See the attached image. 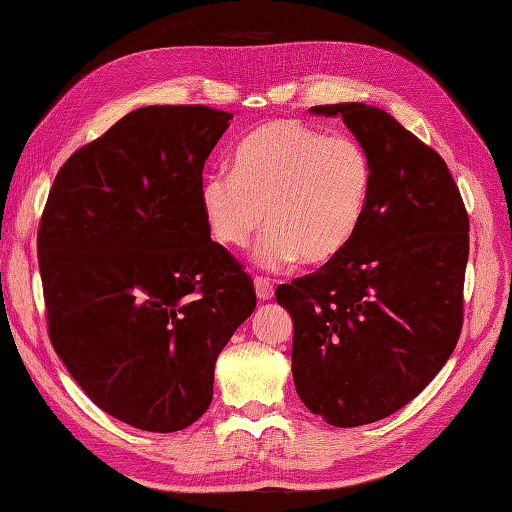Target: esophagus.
Returning <instances> with one entry per match:
<instances>
[{"label":"esophagus","mask_w":512,"mask_h":512,"mask_svg":"<svg viewBox=\"0 0 512 512\" xmlns=\"http://www.w3.org/2000/svg\"><path fill=\"white\" fill-rule=\"evenodd\" d=\"M254 289H256V296H258L260 302L274 298V285H271L269 278L256 276V278H254Z\"/></svg>","instance_id":"1"}]
</instances>
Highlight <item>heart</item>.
<instances>
[{
	"label": "heart",
	"instance_id": "b5f03b06",
	"mask_svg": "<svg viewBox=\"0 0 512 512\" xmlns=\"http://www.w3.org/2000/svg\"><path fill=\"white\" fill-rule=\"evenodd\" d=\"M373 163L351 134L269 121L238 143L232 172L207 174L198 201L214 241L245 247L267 223L256 260L280 269L336 258L367 214Z\"/></svg>",
	"mask_w": 512,
	"mask_h": 512
}]
</instances>
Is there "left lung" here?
<instances>
[{"label":"left lung","instance_id":"8db88e82","mask_svg":"<svg viewBox=\"0 0 512 512\" xmlns=\"http://www.w3.org/2000/svg\"><path fill=\"white\" fill-rule=\"evenodd\" d=\"M342 117L373 163L367 214L342 252L276 289L294 320L291 373L307 409L340 429L409 404L462 331L468 214L446 163L367 103L314 106Z\"/></svg>","mask_w":512,"mask_h":512}]
</instances>
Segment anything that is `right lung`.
I'll use <instances>...</instances> for the list:
<instances>
[{"label":"right lung","instance_id":"add662e5","mask_svg":"<svg viewBox=\"0 0 512 512\" xmlns=\"http://www.w3.org/2000/svg\"><path fill=\"white\" fill-rule=\"evenodd\" d=\"M229 119L207 106L125 114L64 163L41 216L52 347L88 398L134 429L194 424L218 353L256 307L198 201Z\"/></svg>","mask_w":512,"mask_h":512}]
</instances>
